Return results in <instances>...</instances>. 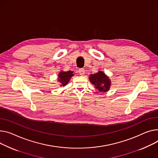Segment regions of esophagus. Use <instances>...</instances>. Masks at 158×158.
<instances>
[{"instance_id":"obj_1","label":"esophagus","mask_w":158,"mask_h":158,"mask_svg":"<svg viewBox=\"0 0 158 158\" xmlns=\"http://www.w3.org/2000/svg\"><path fill=\"white\" fill-rule=\"evenodd\" d=\"M85 73V70H84V69H79V73L81 76H84Z\"/></svg>"}]
</instances>
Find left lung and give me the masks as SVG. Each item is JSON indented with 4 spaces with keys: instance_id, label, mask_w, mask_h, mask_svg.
<instances>
[{
    "instance_id": "left-lung-1",
    "label": "left lung",
    "mask_w": 158,
    "mask_h": 158,
    "mask_svg": "<svg viewBox=\"0 0 158 158\" xmlns=\"http://www.w3.org/2000/svg\"><path fill=\"white\" fill-rule=\"evenodd\" d=\"M89 79L100 93L106 92L110 89L111 81L109 77L103 71L99 70L94 74H90Z\"/></svg>"
}]
</instances>
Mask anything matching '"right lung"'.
I'll return each mask as SVG.
<instances>
[{
  "instance_id": "add662e5",
  "label": "right lung",
  "mask_w": 158,
  "mask_h": 158,
  "mask_svg": "<svg viewBox=\"0 0 158 158\" xmlns=\"http://www.w3.org/2000/svg\"><path fill=\"white\" fill-rule=\"evenodd\" d=\"M75 73H73V71H64L61 70L59 72L58 76V82L60 83V86H64L67 85L70 80L71 77L74 76Z\"/></svg>"
}]
</instances>
